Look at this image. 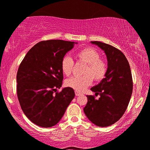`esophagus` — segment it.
<instances>
[{
	"instance_id": "1",
	"label": "esophagus",
	"mask_w": 150,
	"mask_h": 150,
	"mask_svg": "<svg viewBox=\"0 0 150 150\" xmlns=\"http://www.w3.org/2000/svg\"><path fill=\"white\" fill-rule=\"evenodd\" d=\"M75 94H76V96H80V95H82V93H79V92H78V91H76L75 92Z\"/></svg>"
}]
</instances>
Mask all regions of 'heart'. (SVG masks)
Segmentation results:
<instances>
[{"label":"heart","instance_id":"b5f03b06","mask_svg":"<svg viewBox=\"0 0 150 150\" xmlns=\"http://www.w3.org/2000/svg\"><path fill=\"white\" fill-rule=\"evenodd\" d=\"M78 62L86 64L83 70L82 76H73L66 80V86L76 91L82 92L91 86L93 79L96 82L102 80L107 72V65L105 60L100 59V55L93 47H85L76 54ZM74 62L70 56H65L61 61V69L67 76L72 72Z\"/></svg>","mask_w":150,"mask_h":150}]
</instances>
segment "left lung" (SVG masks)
<instances>
[{"mask_svg": "<svg viewBox=\"0 0 150 150\" xmlns=\"http://www.w3.org/2000/svg\"><path fill=\"white\" fill-rule=\"evenodd\" d=\"M105 52L107 58L105 78L91 90L95 96L87 95L84 112L98 127H108L121 118L127 108L133 92V80L129 64L123 53L113 46L100 41H91Z\"/></svg>", "mask_w": 150, "mask_h": 150, "instance_id": "obj_1", "label": "left lung"}]
</instances>
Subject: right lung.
<instances>
[{
  "label": "right lung",
  "mask_w": 150,
  "mask_h": 150,
  "mask_svg": "<svg viewBox=\"0 0 150 150\" xmlns=\"http://www.w3.org/2000/svg\"><path fill=\"white\" fill-rule=\"evenodd\" d=\"M74 43H77L42 41L27 53L20 64L17 93L21 107L32 123L41 127L56 125L75 96L74 89L69 87L56 92L64 78L61 61Z\"/></svg>",
  "instance_id": "obj_1"
}]
</instances>
